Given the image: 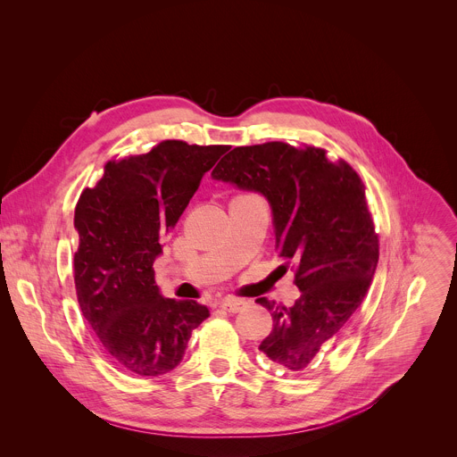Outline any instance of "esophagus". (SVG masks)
Segmentation results:
<instances>
[{"label": "esophagus", "instance_id": "obj_1", "mask_svg": "<svg viewBox=\"0 0 457 457\" xmlns=\"http://www.w3.org/2000/svg\"><path fill=\"white\" fill-rule=\"evenodd\" d=\"M244 307H245V301H242V299H222L219 303V309H222L226 312H231V314L240 312Z\"/></svg>", "mask_w": 457, "mask_h": 457}]
</instances>
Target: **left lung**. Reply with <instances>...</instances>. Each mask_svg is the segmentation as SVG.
<instances>
[{
    "mask_svg": "<svg viewBox=\"0 0 457 457\" xmlns=\"http://www.w3.org/2000/svg\"><path fill=\"white\" fill-rule=\"evenodd\" d=\"M212 176L270 204L276 247L295 262L301 295L292 307L256 299L272 316L258 350L288 373L307 371L361 307L378 263L362 179L346 162H330L325 148L283 141L235 146Z\"/></svg>",
    "mask_w": 457,
    "mask_h": 457,
    "instance_id": "left-lung-1",
    "label": "left lung"
}]
</instances>
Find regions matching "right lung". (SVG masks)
Segmentation results:
<instances>
[{
	"label": "right lung",
	"mask_w": 457,
	"mask_h": 457,
	"mask_svg": "<svg viewBox=\"0 0 457 457\" xmlns=\"http://www.w3.org/2000/svg\"><path fill=\"white\" fill-rule=\"evenodd\" d=\"M228 145L165 139L146 154L111 160L75 206L73 278L82 316L127 373L160 377L183 359L208 309L160 294L154 260L203 176Z\"/></svg>",
	"instance_id": "1"
}]
</instances>
